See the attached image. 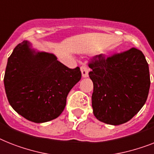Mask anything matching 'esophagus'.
Returning a JSON list of instances; mask_svg holds the SVG:
<instances>
[{"label":"esophagus","instance_id":"obj_1","mask_svg":"<svg viewBox=\"0 0 154 154\" xmlns=\"http://www.w3.org/2000/svg\"><path fill=\"white\" fill-rule=\"evenodd\" d=\"M81 72H82V75L83 78H86L88 77V73H89V68H87V66L83 64L81 66Z\"/></svg>","mask_w":154,"mask_h":154}]
</instances>
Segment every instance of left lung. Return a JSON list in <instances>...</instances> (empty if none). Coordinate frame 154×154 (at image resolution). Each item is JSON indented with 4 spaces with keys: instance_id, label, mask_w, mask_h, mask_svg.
<instances>
[{
    "instance_id": "left-lung-1",
    "label": "left lung",
    "mask_w": 154,
    "mask_h": 154,
    "mask_svg": "<svg viewBox=\"0 0 154 154\" xmlns=\"http://www.w3.org/2000/svg\"><path fill=\"white\" fill-rule=\"evenodd\" d=\"M94 83L93 112L100 121L120 125L129 121L146 101L150 86L149 64L136 48L94 56L88 63Z\"/></svg>"
}]
</instances>
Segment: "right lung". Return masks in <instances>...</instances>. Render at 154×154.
Segmentation results:
<instances>
[{"instance_id":"add662e5","label":"right lung","mask_w":154,"mask_h":154,"mask_svg":"<svg viewBox=\"0 0 154 154\" xmlns=\"http://www.w3.org/2000/svg\"><path fill=\"white\" fill-rule=\"evenodd\" d=\"M81 77L79 67L72 69L53 54L35 53L24 41L8 57L4 83L16 112L30 121L44 123L62 113L68 93Z\"/></svg>"}]
</instances>
